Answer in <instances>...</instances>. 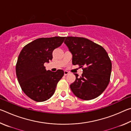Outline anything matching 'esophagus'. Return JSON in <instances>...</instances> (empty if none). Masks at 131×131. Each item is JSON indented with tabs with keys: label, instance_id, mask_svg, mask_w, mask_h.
<instances>
[{
	"label": "esophagus",
	"instance_id": "obj_1",
	"mask_svg": "<svg viewBox=\"0 0 131 131\" xmlns=\"http://www.w3.org/2000/svg\"><path fill=\"white\" fill-rule=\"evenodd\" d=\"M69 73V72L68 71H67V70L64 71V75H65V76H66V75L68 74Z\"/></svg>",
	"mask_w": 131,
	"mask_h": 131
}]
</instances>
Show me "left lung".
Wrapping results in <instances>:
<instances>
[{
  "instance_id": "8db88e82",
  "label": "left lung",
  "mask_w": 131,
  "mask_h": 131,
  "mask_svg": "<svg viewBox=\"0 0 131 131\" xmlns=\"http://www.w3.org/2000/svg\"><path fill=\"white\" fill-rule=\"evenodd\" d=\"M65 44L73 55V65L82 68L81 76L74 73L76 80L70 84L77 97L91 100L102 94L110 82L112 62L101 46L79 37H67Z\"/></svg>"
}]
</instances>
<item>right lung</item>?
I'll list each match as a JSON object with an SVG mask.
<instances>
[{
	"instance_id": "obj_1",
	"label": "right lung",
	"mask_w": 131,
	"mask_h": 131,
	"mask_svg": "<svg viewBox=\"0 0 131 131\" xmlns=\"http://www.w3.org/2000/svg\"><path fill=\"white\" fill-rule=\"evenodd\" d=\"M66 37H42L25 46L16 64V74L22 90L36 102H43L54 94L63 70H47L46 62L52 59V51L63 43Z\"/></svg>"
}]
</instances>
